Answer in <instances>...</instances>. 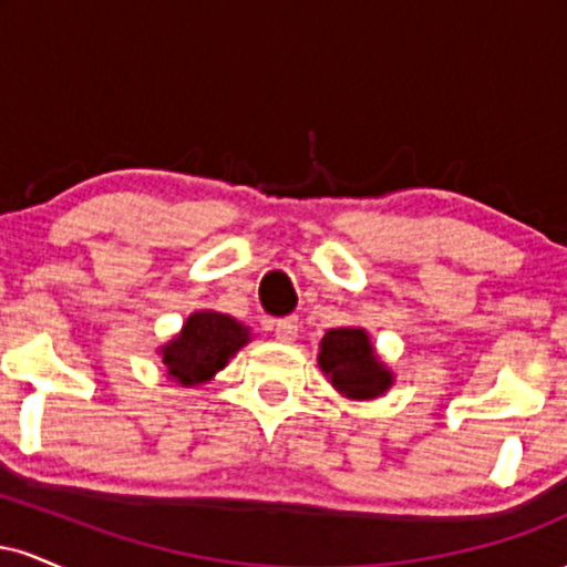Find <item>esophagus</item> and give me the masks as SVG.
Returning a JSON list of instances; mask_svg holds the SVG:
<instances>
[{
  "label": "esophagus",
  "instance_id": "1",
  "mask_svg": "<svg viewBox=\"0 0 567 567\" xmlns=\"http://www.w3.org/2000/svg\"><path fill=\"white\" fill-rule=\"evenodd\" d=\"M298 328H301V322H298V317H285V320H279L275 324V336L277 341L282 343H292L298 338Z\"/></svg>",
  "mask_w": 567,
  "mask_h": 567
}]
</instances>
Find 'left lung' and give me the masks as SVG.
Masks as SVG:
<instances>
[{"label": "left lung", "instance_id": "obj_1", "mask_svg": "<svg viewBox=\"0 0 567 567\" xmlns=\"http://www.w3.org/2000/svg\"><path fill=\"white\" fill-rule=\"evenodd\" d=\"M317 365L347 400H375L394 386V370L381 360L370 333L360 324H343L322 336Z\"/></svg>", "mask_w": 567, "mask_h": 567}]
</instances>
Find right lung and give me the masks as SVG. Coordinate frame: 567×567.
Listing matches in <instances>:
<instances>
[{
  "mask_svg": "<svg viewBox=\"0 0 567 567\" xmlns=\"http://www.w3.org/2000/svg\"><path fill=\"white\" fill-rule=\"evenodd\" d=\"M252 341L247 324L216 309H197L186 317L184 328L157 347L165 375L178 386H199L229 365L239 349Z\"/></svg>",
  "mask_w": 567,
  "mask_h": 567,
  "instance_id": "add662e5",
  "label": "right lung"
}]
</instances>
